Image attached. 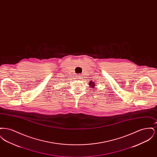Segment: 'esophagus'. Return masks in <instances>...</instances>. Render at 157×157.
<instances>
[{
	"mask_svg": "<svg viewBox=\"0 0 157 157\" xmlns=\"http://www.w3.org/2000/svg\"><path fill=\"white\" fill-rule=\"evenodd\" d=\"M77 76V77H76V78H77L76 79H81V76H80L79 75H78V76Z\"/></svg>",
	"mask_w": 157,
	"mask_h": 157,
	"instance_id": "1",
	"label": "esophagus"
}]
</instances>
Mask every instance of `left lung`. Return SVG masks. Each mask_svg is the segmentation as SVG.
Masks as SVG:
<instances>
[{"label":"left lung","mask_w":157,"mask_h":157,"mask_svg":"<svg viewBox=\"0 0 157 157\" xmlns=\"http://www.w3.org/2000/svg\"><path fill=\"white\" fill-rule=\"evenodd\" d=\"M90 86L91 87V88H95V84L94 83V82H93V83H90Z\"/></svg>","instance_id":"obj_1"}]
</instances>
